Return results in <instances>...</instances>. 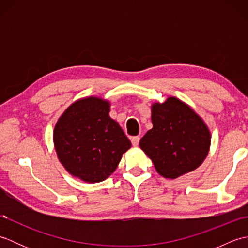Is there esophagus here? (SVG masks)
<instances>
[{
  "label": "esophagus",
  "mask_w": 248,
  "mask_h": 248,
  "mask_svg": "<svg viewBox=\"0 0 248 248\" xmlns=\"http://www.w3.org/2000/svg\"><path fill=\"white\" fill-rule=\"evenodd\" d=\"M140 136H133V138H131V143H132L133 146L136 147L140 144Z\"/></svg>",
  "instance_id": "34e87169"
}]
</instances>
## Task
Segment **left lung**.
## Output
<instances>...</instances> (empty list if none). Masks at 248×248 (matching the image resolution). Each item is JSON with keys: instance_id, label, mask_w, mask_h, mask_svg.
I'll return each mask as SVG.
<instances>
[{"instance_id": "1", "label": "left lung", "mask_w": 248, "mask_h": 248, "mask_svg": "<svg viewBox=\"0 0 248 248\" xmlns=\"http://www.w3.org/2000/svg\"><path fill=\"white\" fill-rule=\"evenodd\" d=\"M154 128L140 141L156 171L175 179L197 168L207 156L211 135L202 119L177 98L152 105Z\"/></svg>"}]
</instances>
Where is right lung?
Returning <instances> with one entry per match:
<instances>
[{
    "instance_id": "1",
    "label": "right lung",
    "mask_w": 248,
    "mask_h": 248,
    "mask_svg": "<svg viewBox=\"0 0 248 248\" xmlns=\"http://www.w3.org/2000/svg\"><path fill=\"white\" fill-rule=\"evenodd\" d=\"M108 113V101L81 99L65 110L55 125L53 140L61 163L72 176L86 182L105 180L131 147Z\"/></svg>"
}]
</instances>
